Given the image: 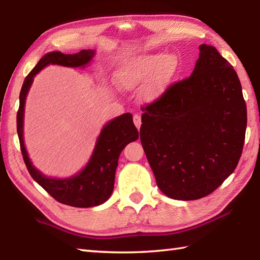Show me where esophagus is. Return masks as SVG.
Segmentation results:
<instances>
[{
  "label": "esophagus",
  "instance_id": "obj_1",
  "mask_svg": "<svg viewBox=\"0 0 260 260\" xmlns=\"http://www.w3.org/2000/svg\"><path fill=\"white\" fill-rule=\"evenodd\" d=\"M133 121H134V124H135V126H136V128H137V129H140L141 124H142L141 116H140V115H137V114H135V115L133 116Z\"/></svg>",
  "mask_w": 260,
  "mask_h": 260
}]
</instances>
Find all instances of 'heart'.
<instances>
[{
	"mask_svg": "<svg viewBox=\"0 0 260 260\" xmlns=\"http://www.w3.org/2000/svg\"><path fill=\"white\" fill-rule=\"evenodd\" d=\"M178 70V59L173 54L153 53L128 60L118 71V85L132 89L146 80L142 88V98L154 102L161 98Z\"/></svg>",
	"mask_w": 260,
	"mask_h": 260,
	"instance_id": "1",
	"label": "heart"
}]
</instances>
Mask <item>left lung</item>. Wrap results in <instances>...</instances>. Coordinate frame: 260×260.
Segmentation results:
<instances>
[{"label":"left lung","instance_id":"8db88e82","mask_svg":"<svg viewBox=\"0 0 260 260\" xmlns=\"http://www.w3.org/2000/svg\"><path fill=\"white\" fill-rule=\"evenodd\" d=\"M189 78L142 107L141 143L165 196L198 200L234 172L245 143L247 107L234 67L201 45Z\"/></svg>","mask_w":260,"mask_h":260}]
</instances>
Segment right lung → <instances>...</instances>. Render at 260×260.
Instances as JSON below:
<instances>
[{
	"label": "right lung",
	"instance_id": "obj_1",
	"mask_svg": "<svg viewBox=\"0 0 260 260\" xmlns=\"http://www.w3.org/2000/svg\"><path fill=\"white\" fill-rule=\"evenodd\" d=\"M95 51L81 50L75 54L53 51L45 54L30 74L25 77L20 92V106L16 115L20 147L26 169L32 179L60 203L76 208L96 207L106 202L114 189L115 172L121 151L131 142L139 139V131L133 123V116L126 113L114 118L104 126L95 150L84 170L68 179L47 178L33 167L24 146L23 116L27 92L35 76L48 64L64 67H85L90 62Z\"/></svg>",
	"mask_w": 260,
	"mask_h": 260
}]
</instances>
